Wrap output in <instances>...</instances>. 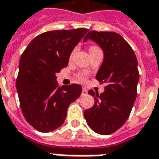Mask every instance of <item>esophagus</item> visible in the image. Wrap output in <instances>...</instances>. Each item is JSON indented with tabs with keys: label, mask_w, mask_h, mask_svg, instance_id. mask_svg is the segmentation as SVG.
I'll list each match as a JSON object with an SVG mask.
<instances>
[{
	"label": "esophagus",
	"mask_w": 159,
	"mask_h": 159,
	"mask_svg": "<svg viewBox=\"0 0 159 159\" xmlns=\"http://www.w3.org/2000/svg\"><path fill=\"white\" fill-rule=\"evenodd\" d=\"M87 93H88V92H87V89H85V88H83V91H82V96H84V95H86Z\"/></svg>",
	"instance_id": "obj_1"
}]
</instances>
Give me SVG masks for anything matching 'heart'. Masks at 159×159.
I'll return each mask as SVG.
<instances>
[{"mask_svg":"<svg viewBox=\"0 0 159 159\" xmlns=\"http://www.w3.org/2000/svg\"><path fill=\"white\" fill-rule=\"evenodd\" d=\"M80 79L83 80H83L85 79V77H84V76H81V77H80Z\"/></svg>","mask_w":159,"mask_h":159,"instance_id":"b5f03b06","label":"heart"}]
</instances>
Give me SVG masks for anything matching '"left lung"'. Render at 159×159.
Listing matches in <instances>:
<instances>
[{
    "mask_svg": "<svg viewBox=\"0 0 159 159\" xmlns=\"http://www.w3.org/2000/svg\"><path fill=\"white\" fill-rule=\"evenodd\" d=\"M92 40L104 52V60L96 74L100 83H107L99 95L93 90V107L84 111L88 125L103 135L114 133L129 117L137 96L139 71L132 48L119 34L112 31H89L83 42Z\"/></svg>",
    "mask_w": 159,
    "mask_h": 159,
    "instance_id": "8db88e82",
    "label": "left lung"
}]
</instances>
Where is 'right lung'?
<instances>
[{
	"label": "right lung",
	"mask_w": 159,
	"mask_h": 159,
	"mask_svg": "<svg viewBox=\"0 0 159 159\" xmlns=\"http://www.w3.org/2000/svg\"><path fill=\"white\" fill-rule=\"evenodd\" d=\"M88 31L80 28L42 33L23 52L16 88L24 117L40 132L61 126L69 106L81 95L79 84L58 86L56 74L67 66L73 49Z\"/></svg>",
	"instance_id": "1"
}]
</instances>
